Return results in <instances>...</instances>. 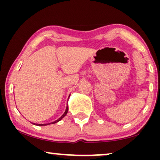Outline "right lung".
Instances as JSON below:
<instances>
[{
  "label": "right lung",
  "instance_id": "add662e5",
  "mask_svg": "<svg viewBox=\"0 0 160 160\" xmlns=\"http://www.w3.org/2000/svg\"><path fill=\"white\" fill-rule=\"evenodd\" d=\"M69 97H70V95H69ZM68 104H67V106H66V109H65V111L64 112V113H63V114L61 116V117L59 118L58 119H57L56 121H54V122H51V123H48V124H36V123H32V124H36V125H37V126H46V125H49V124H55V123H57V122H58L59 121H60L61 119H62L63 117H65V115L67 114V113H68Z\"/></svg>",
  "mask_w": 160,
  "mask_h": 160
}]
</instances>
